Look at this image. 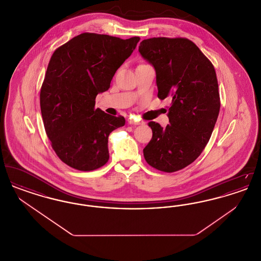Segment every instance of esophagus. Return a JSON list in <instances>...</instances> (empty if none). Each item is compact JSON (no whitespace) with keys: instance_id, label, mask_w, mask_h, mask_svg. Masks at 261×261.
I'll use <instances>...</instances> for the list:
<instances>
[{"instance_id":"34e87169","label":"esophagus","mask_w":261,"mask_h":261,"mask_svg":"<svg viewBox=\"0 0 261 261\" xmlns=\"http://www.w3.org/2000/svg\"><path fill=\"white\" fill-rule=\"evenodd\" d=\"M128 123H129V124L132 125L144 124V122H143V121H141V120H135V119H131V118L128 120Z\"/></svg>"}]
</instances>
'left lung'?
I'll use <instances>...</instances> for the list:
<instances>
[{"mask_svg": "<svg viewBox=\"0 0 261 261\" xmlns=\"http://www.w3.org/2000/svg\"><path fill=\"white\" fill-rule=\"evenodd\" d=\"M139 51L155 70L158 97L172 99L169 124L149 122L152 138L144 156L153 168L175 172L195 162L211 139L220 110L216 73L186 38L143 40Z\"/></svg>", "mask_w": 261, "mask_h": 261, "instance_id": "8db88e82", "label": "left lung"}]
</instances>
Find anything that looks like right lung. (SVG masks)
I'll use <instances>...</instances> for the list:
<instances>
[{
  "label": "right lung",
  "instance_id": "right-lung-1",
  "mask_svg": "<svg viewBox=\"0 0 261 261\" xmlns=\"http://www.w3.org/2000/svg\"><path fill=\"white\" fill-rule=\"evenodd\" d=\"M139 41L82 33L54 51L40 107L51 147L68 166L91 171L109 161V136L124 126L125 118L95 110V99L110 89L112 77Z\"/></svg>",
  "mask_w": 261,
  "mask_h": 261
}]
</instances>
